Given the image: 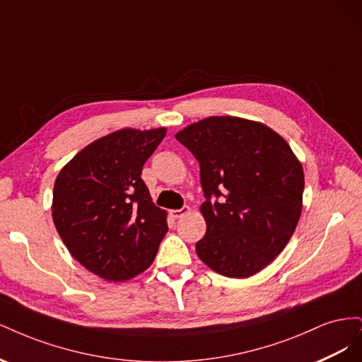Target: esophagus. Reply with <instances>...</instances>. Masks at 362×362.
Here are the masks:
<instances>
[{
	"instance_id": "obj_1",
	"label": "esophagus",
	"mask_w": 362,
	"mask_h": 362,
	"mask_svg": "<svg viewBox=\"0 0 362 362\" xmlns=\"http://www.w3.org/2000/svg\"><path fill=\"white\" fill-rule=\"evenodd\" d=\"M190 213V206H182V208H180V210H172L170 211V214H172V217H175V218H181L182 216H185V214H189Z\"/></svg>"
}]
</instances>
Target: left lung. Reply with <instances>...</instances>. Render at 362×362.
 Returning <instances> with one entry per match:
<instances>
[{
	"label": "left lung",
	"mask_w": 362,
	"mask_h": 362,
	"mask_svg": "<svg viewBox=\"0 0 362 362\" xmlns=\"http://www.w3.org/2000/svg\"><path fill=\"white\" fill-rule=\"evenodd\" d=\"M199 161L206 233L196 254L228 278H249L287 246L302 213L303 169L264 124L211 116L175 136Z\"/></svg>",
	"instance_id": "8db88e82"
}]
</instances>
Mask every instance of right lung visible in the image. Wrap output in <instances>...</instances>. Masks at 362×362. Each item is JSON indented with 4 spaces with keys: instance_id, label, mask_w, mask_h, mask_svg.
<instances>
[{
    "instance_id": "obj_1",
    "label": "right lung",
    "mask_w": 362,
    "mask_h": 362,
    "mask_svg": "<svg viewBox=\"0 0 362 362\" xmlns=\"http://www.w3.org/2000/svg\"><path fill=\"white\" fill-rule=\"evenodd\" d=\"M166 128H125L95 140L64 166L54 184L52 221L71 255L107 281L146 270L168 233L140 178Z\"/></svg>"
}]
</instances>
